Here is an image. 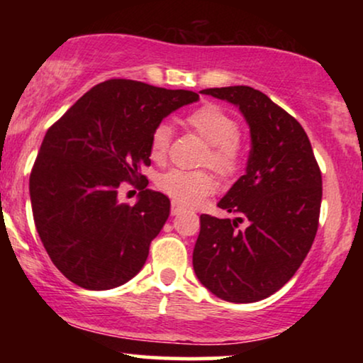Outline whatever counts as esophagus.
<instances>
[{
  "label": "esophagus",
  "instance_id": "esophagus-1",
  "mask_svg": "<svg viewBox=\"0 0 363 363\" xmlns=\"http://www.w3.org/2000/svg\"><path fill=\"white\" fill-rule=\"evenodd\" d=\"M183 210H185V208H183L182 205H180V203H178V201H172V215H180V213L183 211Z\"/></svg>",
  "mask_w": 363,
  "mask_h": 363
}]
</instances>
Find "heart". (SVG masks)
<instances>
[{
    "instance_id": "heart-1",
    "label": "heart",
    "mask_w": 363,
    "mask_h": 363,
    "mask_svg": "<svg viewBox=\"0 0 363 363\" xmlns=\"http://www.w3.org/2000/svg\"><path fill=\"white\" fill-rule=\"evenodd\" d=\"M185 123L208 143L203 165L210 167L218 175L231 178L240 172L245 148L240 137L238 122L225 108L216 104H205L185 117ZM172 130L167 123H158L152 130L148 153L155 162L167 157ZM158 188L183 205H196L216 190V182L208 172L168 170L157 180Z\"/></svg>"
}]
</instances>
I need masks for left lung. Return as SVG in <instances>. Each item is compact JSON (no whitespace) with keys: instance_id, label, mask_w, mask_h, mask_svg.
Returning <instances> with one entry per match:
<instances>
[{"instance_id":"left-lung-1","label":"left lung","mask_w":363,"mask_h":363,"mask_svg":"<svg viewBox=\"0 0 363 363\" xmlns=\"http://www.w3.org/2000/svg\"><path fill=\"white\" fill-rule=\"evenodd\" d=\"M201 94L240 107L250 123L251 152L246 173L218 203L235 220L200 216L193 269L223 301L266 299L296 274L314 242L320 168L301 123L266 94L247 86Z\"/></svg>"}]
</instances>
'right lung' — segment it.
<instances>
[{
	"mask_svg": "<svg viewBox=\"0 0 363 363\" xmlns=\"http://www.w3.org/2000/svg\"><path fill=\"white\" fill-rule=\"evenodd\" d=\"M130 79H108L84 94L44 135L29 177L34 225L54 266L84 289H112L145 264L170 200L145 188L152 130L178 107L198 101ZM142 189L133 207L118 186Z\"/></svg>",
	"mask_w": 363,
	"mask_h": 363,
	"instance_id": "add662e5",
	"label": "right lung"
}]
</instances>
